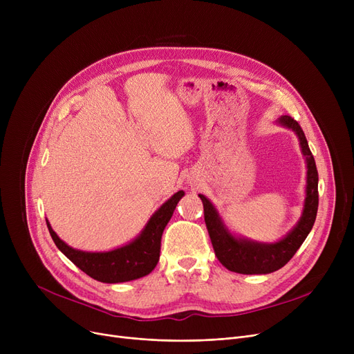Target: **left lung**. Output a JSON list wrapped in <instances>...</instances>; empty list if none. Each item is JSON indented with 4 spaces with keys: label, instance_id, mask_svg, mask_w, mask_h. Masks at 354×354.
I'll list each match as a JSON object with an SVG mask.
<instances>
[{
    "label": "left lung",
    "instance_id": "1",
    "mask_svg": "<svg viewBox=\"0 0 354 354\" xmlns=\"http://www.w3.org/2000/svg\"><path fill=\"white\" fill-rule=\"evenodd\" d=\"M277 123L287 127L297 135L301 146V152L307 163L306 199L301 216L294 228L277 243H258L243 236L234 235L224 224L214 203L205 196L199 198L203 203V215L208 234L219 263L230 271L239 274H270L284 267L292 255L304 243L310 234L319 208V174L306 135L300 124L290 116L278 118Z\"/></svg>",
    "mask_w": 354,
    "mask_h": 354
}]
</instances>
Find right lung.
Returning a JSON list of instances; mask_svg holds the SVG:
<instances>
[{"label": "right lung", "instance_id": "right-lung-1", "mask_svg": "<svg viewBox=\"0 0 354 354\" xmlns=\"http://www.w3.org/2000/svg\"><path fill=\"white\" fill-rule=\"evenodd\" d=\"M183 195L185 192L179 191L167 199L149 218L142 232L135 239L130 241L129 244L103 252H88L71 248L53 231L47 219L46 222L54 244L83 272L100 283H126L147 275L156 267L159 261L163 230L172 218L178 202Z\"/></svg>", "mask_w": 354, "mask_h": 354}]
</instances>
